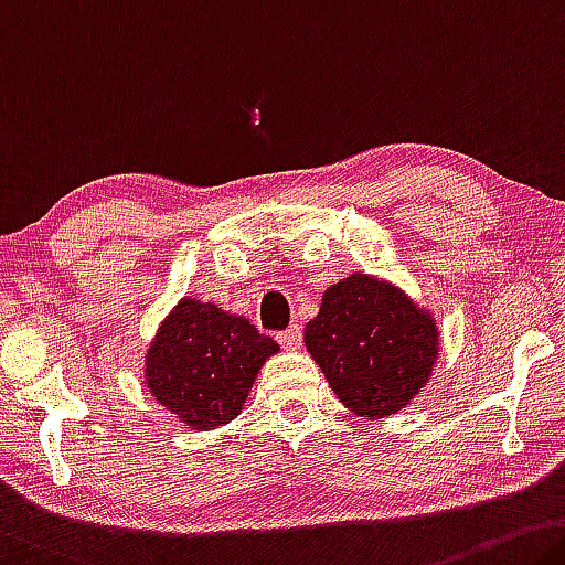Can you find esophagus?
<instances>
[{"label":"esophagus","mask_w":565,"mask_h":565,"mask_svg":"<svg viewBox=\"0 0 565 565\" xmlns=\"http://www.w3.org/2000/svg\"><path fill=\"white\" fill-rule=\"evenodd\" d=\"M279 342L284 349H289V352H297L301 347V329L299 327H289L286 331L279 334Z\"/></svg>","instance_id":"34e87169"}]
</instances>
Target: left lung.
<instances>
[{"mask_svg": "<svg viewBox=\"0 0 565 565\" xmlns=\"http://www.w3.org/2000/svg\"><path fill=\"white\" fill-rule=\"evenodd\" d=\"M303 344L344 407L380 419L423 392L440 337L429 311L397 286L352 274L324 291Z\"/></svg>", "mask_w": 565, "mask_h": 565, "instance_id": "8db88e82", "label": "left lung"}]
</instances>
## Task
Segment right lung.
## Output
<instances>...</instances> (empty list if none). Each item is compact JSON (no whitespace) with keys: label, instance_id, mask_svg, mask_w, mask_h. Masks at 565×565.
<instances>
[{"label":"right lung","instance_id":"obj_1","mask_svg":"<svg viewBox=\"0 0 565 565\" xmlns=\"http://www.w3.org/2000/svg\"><path fill=\"white\" fill-rule=\"evenodd\" d=\"M279 352L271 337L216 303L181 299L148 347V392L193 429L221 427L241 415L256 374Z\"/></svg>","mask_w":565,"mask_h":565}]
</instances>
